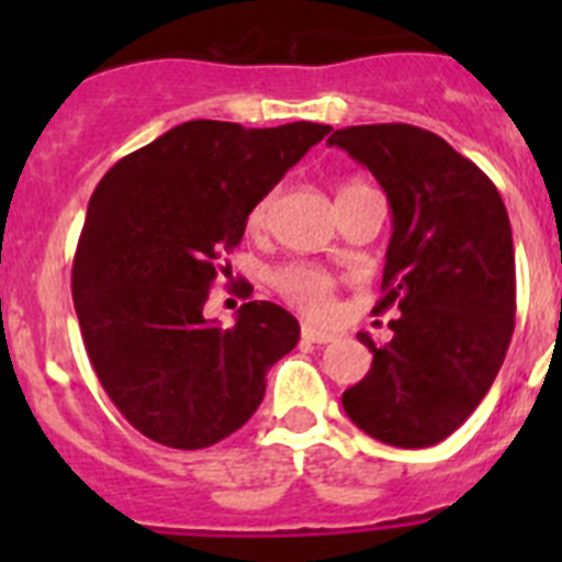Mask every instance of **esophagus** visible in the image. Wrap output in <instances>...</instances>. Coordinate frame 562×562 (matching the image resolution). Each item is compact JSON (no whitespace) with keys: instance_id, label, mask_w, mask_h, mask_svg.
Returning a JSON list of instances; mask_svg holds the SVG:
<instances>
[{"instance_id":"obj_1","label":"esophagus","mask_w":562,"mask_h":562,"mask_svg":"<svg viewBox=\"0 0 562 562\" xmlns=\"http://www.w3.org/2000/svg\"><path fill=\"white\" fill-rule=\"evenodd\" d=\"M301 335H304V340H310V342H331V340H335V331L315 329L312 324L301 326Z\"/></svg>"}]
</instances>
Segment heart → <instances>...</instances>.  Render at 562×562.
<instances>
[{
  "label": "heart",
  "instance_id": "obj_1",
  "mask_svg": "<svg viewBox=\"0 0 562 562\" xmlns=\"http://www.w3.org/2000/svg\"><path fill=\"white\" fill-rule=\"evenodd\" d=\"M366 182L351 180L340 188V196H351L357 191H366ZM270 207H272V193L265 196L261 202H256V207L250 211V227L252 231H261L270 220ZM272 286L281 292L284 301H290L292 306H297L301 312L312 317H324L331 312V304H335V278L329 272H324L321 267L312 265H286L281 270H276L272 276Z\"/></svg>",
  "mask_w": 562,
  "mask_h": 562
}]
</instances>
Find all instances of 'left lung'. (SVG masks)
<instances>
[{"label":"left lung","instance_id":"1","mask_svg":"<svg viewBox=\"0 0 562 562\" xmlns=\"http://www.w3.org/2000/svg\"><path fill=\"white\" fill-rule=\"evenodd\" d=\"M329 146L369 168L389 196L394 233L374 312H402L385 346L357 335L374 362L342 394V408L385 445L430 448L479 408L513 340L515 250L504 200L428 128L349 126Z\"/></svg>","mask_w":562,"mask_h":562}]
</instances>
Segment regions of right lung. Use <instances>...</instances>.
I'll return each mask as SVG.
<instances>
[{
	"instance_id": "right-lung-1",
	"label": "right lung",
	"mask_w": 562,
	"mask_h": 562,
	"mask_svg": "<svg viewBox=\"0 0 562 562\" xmlns=\"http://www.w3.org/2000/svg\"><path fill=\"white\" fill-rule=\"evenodd\" d=\"M329 132L188 121L98 182L72 265L76 315L114 408L157 445L200 450L231 436L295 349L301 326L278 304L250 301L231 329L202 306L256 202Z\"/></svg>"
}]
</instances>
